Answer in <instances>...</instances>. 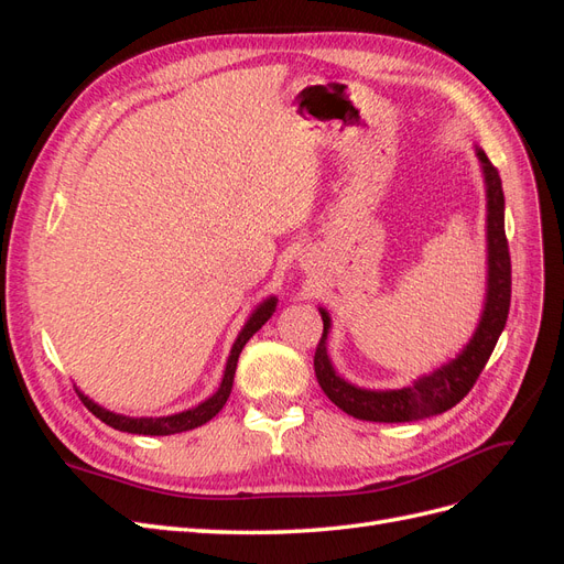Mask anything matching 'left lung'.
Listing matches in <instances>:
<instances>
[{
	"mask_svg": "<svg viewBox=\"0 0 564 564\" xmlns=\"http://www.w3.org/2000/svg\"><path fill=\"white\" fill-rule=\"evenodd\" d=\"M477 158L482 162L485 183H487V303L482 319L470 338V344L460 350L456 360L440 367L437 371L421 377L412 386L398 390H365L355 388L348 381L336 377V371L327 355V332L329 315L319 308L324 329L315 350V377L319 388L338 409L346 414L377 421V423H404L419 421L435 414L447 412L454 404L464 400L470 388L480 377L494 346L506 327L508 308H510V251L503 226V187L501 176L482 150H477Z\"/></svg>",
	"mask_w": 564,
	"mask_h": 564,
	"instance_id": "left-lung-1",
	"label": "left lung"
}]
</instances>
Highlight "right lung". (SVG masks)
Masks as SVG:
<instances>
[{"label":"right lung","mask_w":564,"mask_h":564,"mask_svg":"<svg viewBox=\"0 0 564 564\" xmlns=\"http://www.w3.org/2000/svg\"><path fill=\"white\" fill-rule=\"evenodd\" d=\"M275 305H278V299H268V301H263L259 305V308L253 311V315L245 324V329L240 332V336H237L235 346L230 350V357H228V365H226V373H224V381H220V388L214 392L209 400H204L195 409H187V412H181V414H174V416H162V419H129V416L112 414V412H108V409L98 406L89 398H84L82 392H79V400L84 402V406H87L96 419H100L104 423H108L110 429L122 431V433H133V435H174V433H183V431H193V429H197V425L212 421L220 412V409H224V404L228 402L230 390H232L237 360H240V352L247 346V340L263 327V324L270 319L272 313H275Z\"/></svg>","instance_id":"add662e5"}]
</instances>
